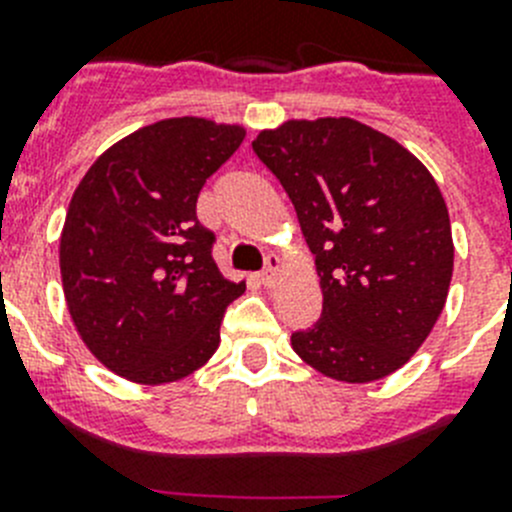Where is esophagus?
<instances>
[{"label":"esophagus","instance_id":"1","mask_svg":"<svg viewBox=\"0 0 512 512\" xmlns=\"http://www.w3.org/2000/svg\"><path fill=\"white\" fill-rule=\"evenodd\" d=\"M277 279H279V259L274 256V253H269V256H266L264 271H259V282L264 284V287H274Z\"/></svg>","mask_w":512,"mask_h":512}]
</instances>
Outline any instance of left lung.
Returning <instances> with one entry per match:
<instances>
[{"mask_svg":"<svg viewBox=\"0 0 512 512\" xmlns=\"http://www.w3.org/2000/svg\"><path fill=\"white\" fill-rule=\"evenodd\" d=\"M253 151L295 205L323 289L318 323L292 333L295 354L348 384L397 372L436 325L454 271L431 171L351 117L287 120Z\"/></svg>","mask_w":512,"mask_h":512,"instance_id":"left-lung-1","label":"left lung"}]
</instances>
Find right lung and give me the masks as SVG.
<instances>
[{"mask_svg": "<svg viewBox=\"0 0 512 512\" xmlns=\"http://www.w3.org/2000/svg\"><path fill=\"white\" fill-rule=\"evenodd\" d=\"M243 138L241 125L205 117L158 120L107 148L76 187L58 251L63 295L110 372L176 382L220 346L225 307L246 284L217 269L197 197Z\"/></svg>", "mask_w": 512, "mask_h": 512, "instance_id": "right-lung-1", "label": "right lung"}]
</instances>
